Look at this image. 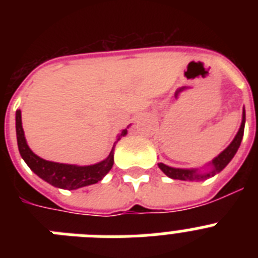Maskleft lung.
Wrapping results in <instances>:
<instances>
[{
    "instance_id": "8db88e82",
    "label": "left lung",
    "mask_w": 258,
    "mask_h": 258,
    "mask_svg": "<svg viewBox=\"0 0 258 258\" xmlns=\"http://www.w3.org/2000/svg\"><path fill=\"white\" fill-rule=\"evenodd\" d=\"M244 124H245V111L243 109V120H241L240 127H239V132L236 133L235 138L232 140V142L227 146L226 149L223 150L220 155H218L216 159L212 160V169L207 173H198L197 169H179V168H172V166H168L163 163H159V168L165 173L169 178L173 179H182V181H204V179H208L213 175H216L217 173H220L221 170L227 165V164L231 161V159L235 156L236 151H238L239 146H240L241 140H243V134H244Z\"/></svg>"
}]
</instances>
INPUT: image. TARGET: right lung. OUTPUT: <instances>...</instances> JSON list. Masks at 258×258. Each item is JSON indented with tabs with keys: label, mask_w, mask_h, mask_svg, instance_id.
<instances>
[{
	"label": "right lung",
	"mask_w": 258,
	"mask_h": 258,
	"mask_svg": "<svg viewBox=\"0 0 258 258\" xmlns=\"http://www.w3.org/2000/svg\"><path fill=\"white\" fill-rule=\"evenodd\" d=\"M15 121H17V140L20 156L23 157V160L26 161L27 165L31 168V170H33V173H36L40 178L46 181L51 186L64 188V190H76V188L99 182L112 168L115 145H113L112 150L107 156V159H104L101 163L94 164V165L79 166L44 160L36 154H33L32 150L28 147V145H27L24 131H23L22 126V112H20V109L17 111ZM126 132V129H124L118 136L117 141L121 137H124Z\"/></svg>",
	"instance_id": "add662e5"
}]
</instances>
